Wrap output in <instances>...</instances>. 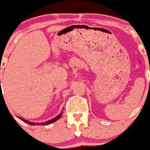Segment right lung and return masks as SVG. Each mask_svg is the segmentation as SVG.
<instances>
[{"label": "right lung", "mask_w": 150, "mask_h": 150, "mask_svg": "<svg viewBox=\"0 0 150 150\" xmlns=\"http://www.w3.org/2000/svg\"><path fill=\"white\" fill-rule=\"evenodd\" d=\"M62 112H61L60 114H59L58 116H56L55 117H54L53 119H52L51 120H49V121H46V122H29L26 120H24L23 118H21V117H18V118H19V119H20L22 121L25 122V123L30 125H50V124H51V123L55 122V121H57L58 120H59V119L62 117Z\"/></svg>", "instance_id": "add662e5"}]
</instances>
